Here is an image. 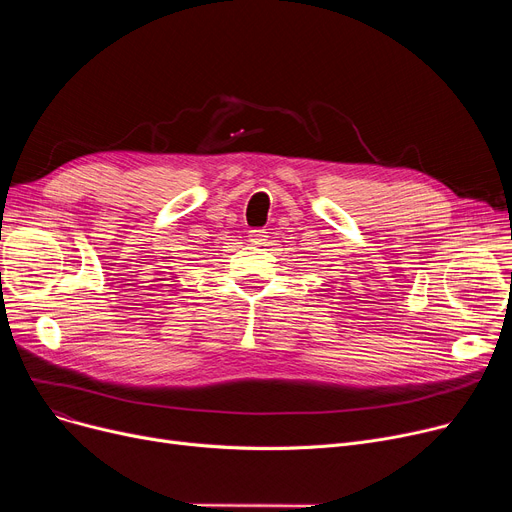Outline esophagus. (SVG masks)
<instances>
[{
    "mask_svg": "<svg viewBox=\"0 0 512 512\" xmlns=\"http://www.w3.org/2000/svg\"><path fill=\"white\" fill-rule=\"evenodd\" d=\"M249 242L255 247H263L267 242V232L265 230H251L249 232Z\"/></svg>",
    "mask_w": 512,
    "mask_h": 512,
    "instance_id": "34e87169",
    "label": "esophagus"
}]
</instances>
